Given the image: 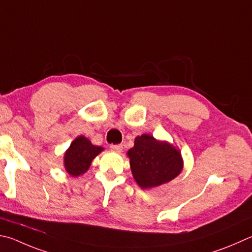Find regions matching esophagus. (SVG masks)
<instances>
[{
	"label": "esophagus",
	"mask_w": 252,
	"mask_h": 252,
	"mask_svg": "<svg viewBox=\"0 0 252 252\" xmlns=\"http://www.w3.org/2000/svg\"><path fill=\"white\" fill-rule=\"evenodd\" d=\"M110 149H111V151H114V152H118V153L122 152V145L121 144H111Z\"/></svg>",
	"instance_id": "esophagus-1"
}]
</instances>
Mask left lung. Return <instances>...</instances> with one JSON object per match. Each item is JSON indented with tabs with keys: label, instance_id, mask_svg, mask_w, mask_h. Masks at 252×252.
I'll return each instance as SVG.
<instances>
[{
	"label": "left lung",
	"instance_id": "obj_1",
	"mask_svg": "<svg viewBox=\"0 0 252 252\" xmlns=\"http://www.w3.org/2000/svg\"><path fill=\"white\" fill-rule=\"evenodd\" d=\"M132 175L142 189H150L171 182L184 166L181 151L167 141L142 134L126 152Z\"/></svg>",
	"mask_w": 252,
	"mask_h": 252
}]
</instances>
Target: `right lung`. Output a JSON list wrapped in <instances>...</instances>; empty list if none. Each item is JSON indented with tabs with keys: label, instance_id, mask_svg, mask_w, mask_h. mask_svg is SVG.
Here are the masks:
<instances>
[{
	"label": "right lung",
	"instance_id": "obj_1",
	"mask_svg": "<svg viewBox=\"0 0 252 252\" xmlns=\"http://www.w3.org/2000/svg\"><path fill=\"white\" fill-rule=\"evenodd\" d=\"M103 150L102 146L94 145L86 136H77L63 154V167L70 176L78 177L89 170L93 159Z\"/></svg>",
	"mask_w": 252,
	"mask_h": 252
}]
</instances>
